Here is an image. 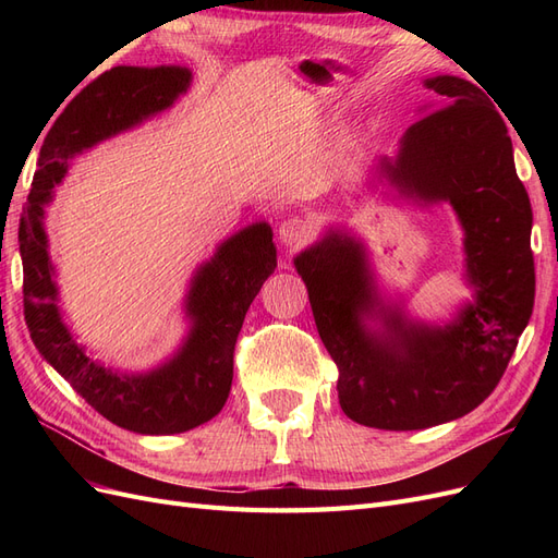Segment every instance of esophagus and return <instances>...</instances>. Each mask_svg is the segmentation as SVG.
Masks as SVG:
<instances>
[{"mask_svg": "<svg viewBox=\"0 0 558 558\" xmlns=\"http://www.w3.org/2000/svg\"><path fill=\"white\" fill-rule=\"evenodd\" d=\"M279 238H281L283 246L298 248L302 244H307V240L312 238V226L300 216L283 218L281 226H279Z\"/></svg>", "mask_w": 558, "mask_h": 558, "instance_id": "34e87169", "label": "esophagus"}]
</instances>
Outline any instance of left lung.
I'll return each mask as SVG.
<instances>
[{"instance_id": "1", "label": "left lung", "mask_w": 558, "mask_h": 558, "mask_svg": "<svg viewBox=\"0 0 558 558\" xmlns=\"http://www.w3.org/2000/svg\"><path fill=\"white\" fill-rule=\"evenodd\" d=\"M426 88L441 109L410 125L398 160H384L381 174L402 195L453 207L465 230L475 302L445 328L421 326L379 305L361 246L347 234L330 232L295 258L340 373L344 414L384 430L437 426L482 404L508 369L535 300L533 211L508 125L475 83L435 76ZM375 306L384 331L362 320Z\"/></svg>"}]
</instances>
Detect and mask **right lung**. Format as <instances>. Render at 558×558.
I'll list each match as a JSON object with an SVG mask.
<instances>
[{
    "label": "right lung",
    "mask_w": 558,
    "mask_h": 558,
    "mask_svg": "<svg viewBox=\"0 0 558 558\" xmlns=\"http://www.w3.org/2000/svg\"><path fill=\"white\" fill-rule=\"evenodd\" d=\"M189 86L185 66H113L90 81L44 137L19 226L23 307L32 342L95 412L142 435L191 430L223 410L244 316L277 267L272 230L267 223L244 228L199 267L185 300L193 328L170 363L148 375H118L90 361L62 324L41 218L50 189L66 172V160L172 107Z\"/></svg>",
    "instance_id": "right-lung-1"
}]
</instances>
